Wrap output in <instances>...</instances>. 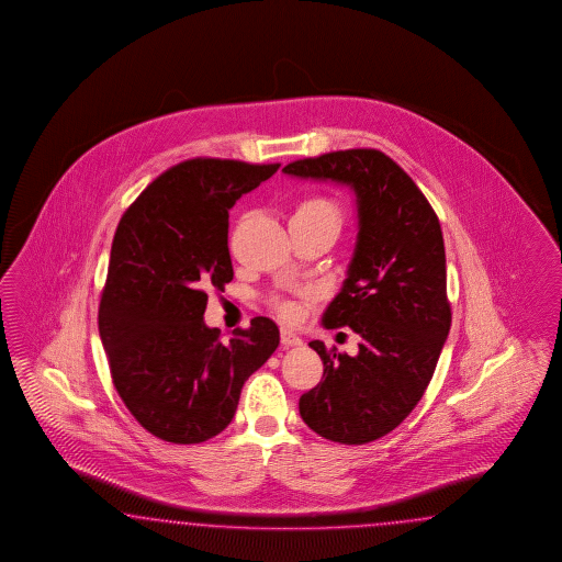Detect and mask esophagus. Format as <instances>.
<instances>
[{
  "label": "esophagus",
  "mask_w": 562,
  "mask_h": 562,
  "mask_svg": "<svg viewBox=\"0 0 562 562\" xmlns=\"http://www.w3.org/2000/svg\"><path fill=\"white\" fill-rule=\"evenodd\" d=\"M280 340H282L284 346H303V338H301V336H296V334H294V331H290V329H282Z\"/></svg>",
  "instance_id": "obj_1"
}]
</instances>
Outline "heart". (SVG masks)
<instances>
[{
  "label": "heart",
  "mask_w": 562,
  "mask_h": 562,
  "mask_svg": "<svg viewBox=\"0 0 562 562\" xmlns=\"http://www.w3.org/2000/svg\"><path fill=\"white\" fill-rule=\"evenodd\" d=\"M292 218H324V221L336 222L340 226V210H338V205L331 204L329 200L311 198V200H306V202L296 207ZM280 313H282V317L290 319V317H294L296 308H294V305H290V303H282L280 305Z\"/></svg>",
  "instance_id": "1"
}]
</instances>
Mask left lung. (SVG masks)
Instances as JSON below:
<instances>
[{
	"instance_id": "8db88e82",
	"label": "left lung",
	"mask_w": 562,
	"mask_h": 562,
	"mask_svg": "<svg viewBox=\"0 0 562 562\" xmlns=\"http://www.w3.org/2000/svg\"><path fill=\"white\" fill-rule=\"evenodd\" d=\"M284 175L355 193L357 243L322 325H348L358 352L329 355L299 412L319 437L362 445L404 423L425 393L451 327L441 224L423 191L379 150H341L290 162Z\"/></svg>"
}]
</instances>
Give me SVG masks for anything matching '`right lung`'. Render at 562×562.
Returning <instances> with one entry per match:
<instances>
[{
    "mask_svg": "<svg viewBox=\"0 0 562 562\" xmlns=\"http://www.w3.org/2000/svg\"><path fill=\"white\" fill-rule=\"evenodd\" d=\"M280 165L195 158L162 172L123 214L99 306V334L123 404L162 441L216 437L280 329L251 319L221 341L205 290L233 280L228 210Z\"/></svg>",
    "mask_w": 562,
    "mask_h": 562,
    "instance_id": "right-lung-1",
    "label": "right lung"
}]
</instances>
